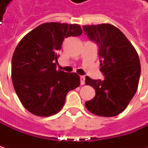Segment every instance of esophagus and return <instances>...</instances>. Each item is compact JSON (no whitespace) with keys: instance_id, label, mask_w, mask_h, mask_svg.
Returning a JSON list of instances; mask_svg holds the SVG:
<instances>
[{"instance_id":"34e87169","label":"esophagus","mask_w":148,"mask_h":148,"mask_svg":"<svg viewBox=\"0 0 148 148\" xmlns=\"http://www.w3.org/2000/svg\"><path fill=\"white\" fill-rule=\"evenodd\" d=\"M80 79H81V84L84 85L85 84V76H81Z\"/></svg>"}]
</instances>
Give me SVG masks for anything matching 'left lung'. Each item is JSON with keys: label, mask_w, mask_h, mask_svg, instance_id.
Returning <instances> with one entry per match:
<instances>
[{"label": "left lung", "mask_w": 148, "mask_h": 148, "mask_svg": "<svg viewBox=\"0 0 148 148\" xmlns=\"http://www.w3.org/2000/svg\"><path fill=\"white\" fill-rule=\"evenodd\" d=\"M83 29L99 46L100 71L105 76L103 81L86 77V84L95 90L86 107L98 116H116L126 109L138 90L141 72L138 53L122 32L110 24L84 25Z\"/></svg>", "instance_id": "left-lung-1"}]
</instances>
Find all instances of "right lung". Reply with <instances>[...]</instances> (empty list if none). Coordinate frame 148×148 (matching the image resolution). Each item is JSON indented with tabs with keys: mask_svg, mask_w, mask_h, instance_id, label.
Here are the masks:
<instances>
[{
	"mask_svg": "<svg viewBox=\"0 0 148 148\" xmlns=\"http://www.w3.org/2000/svg\"><path fill=\"white\" fill-rule=\"evenodd\" d=\"M82 28L77 24L44 23L28 33L18 43L11 62V79L21 104L39 117L58 113L66 94L80 86L75 72L57 70L64 38L79 36Z\"/></svg>",
	"mask_w": 148,
	"mask_h": 148,
	"instance_id": "1",
	"label": "right lung"
}]
</instances>
